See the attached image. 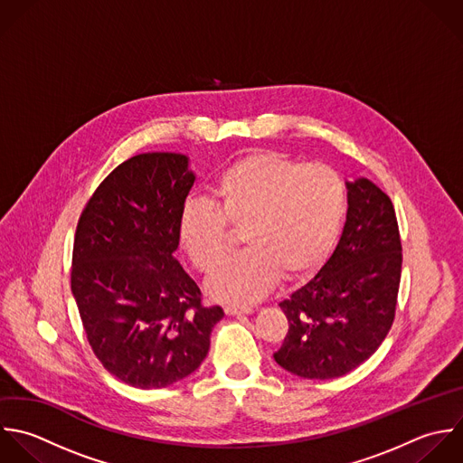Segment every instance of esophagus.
<instances>
[{
	"instance_id": "esophagus-1",
	"label": "esophagus",
	"mask_w": 463,
	"mask_h": 463,
	"mask_svg": "<svg viewBox=\"0 0 463 463\" xmlns=\"http://www.w3.org/2000/svg\"><path fill=\"white\" fill-rule=\"evenodd\" d=\"M254 308L247 307V305H227L225 307V314L227 316H238V314H252Z\"/></svg>"
}]
</instances>
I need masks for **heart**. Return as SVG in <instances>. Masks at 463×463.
Listing matches in <instances>:
<instances>
[{"mask_svg":"<svg viewBox=\"0 0 463 463\" xmlns=\"http://www.w3.org/2000/svg\"><path fill=\"white\" fill-rule=\"evenodd\" d=\"M213 202L191 200L180 241L194 265L213 272L231 247V225L247 250L227 260L209 281L213 296L250 303L278 281L310 272L332 247L346 211L343 178L325 164H303L278 151L252 153L227 167L211 187Z\"/></svg>","mask_w":463,"mask_h":463,"instance_id":"b5f03b06","label":"heart"}]
</instances>
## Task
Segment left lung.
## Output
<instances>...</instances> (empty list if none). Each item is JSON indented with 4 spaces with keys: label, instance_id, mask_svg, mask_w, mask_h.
<instances>
[{
    "label": "left lung",
    "instance_id": "1",
    "mask_svg": "<svg viewBox=\"0 0 463 463\" xmlns=\"http://www.w3.org/2000/svg\"><path fill=\"white\" fill-rule=\"evenodd\" d=\"M348 214L323 269L279 307L288 332L276 363L303 379H335L386 339L397 310L402 243L395 207L368 178L346 182Z\"/></svg>",
    "mask_w": 463,
    "mask_h": 463
}]
</instances>
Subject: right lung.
<instances>
[{
  "label": "right lung",
  "mask_w": 463,
  "mask_h": 463,
  "mask_svg": "<svg viewBox=\"0 0 463 463\" xmlns=\"http://www.w3.org/2000/svg\"><path fill=\"white\" fill-rule=\"evenodd\" d=\"M193 184L185 155L142 153L99 184L77 222L70 283L86 339L140 390L191 375L223 317L173 258Z\"/></svg>",
  "instance_id": "obj_1"
}]
</instances>
